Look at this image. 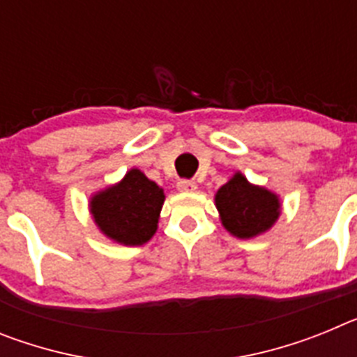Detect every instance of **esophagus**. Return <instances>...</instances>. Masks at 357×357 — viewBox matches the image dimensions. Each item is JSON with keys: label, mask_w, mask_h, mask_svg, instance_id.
I'll use <instances>...</instances> for the list:
<instances>
[{"label": "esophagus", "mask_w": 357, "mask_h": 357, "mask_svg": "<svg viewBox=\"0 0 357 357\" xmlns=\"http://www.w3.org/2000/svg\"><path fill=\"white\" fill-rule=\"evenodd\" d=\"M176 188H178V191H182V193H193V191H197V184H195L193 181H178Z\"/></svg>", "instance_id": "1"}]
</instances>
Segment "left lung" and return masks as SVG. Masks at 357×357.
I'll return each mask as SVG.
<instances>
[{
	"instance_id": "8db88e82",
	"label": "left lung",
	"mask_w": 357,
	"mask_h": 357,
	"mask_svg": "<svg viewBox=\"0 0 357 357\" xmlns=\"http://www.w3.org/2000/svg\"><path fill=\"white\" fill-rule=\"evenodd\" d=\"M216 209L222 225L239 239H250L272 229L280 214V200L266 188L254 185L236 173L218 189Z\"/></svg>"
}]
</instances>
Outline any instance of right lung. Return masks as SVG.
<instances>
[{"instance_id": "add662e5", "label": "right lung", "mask_w": 357, "mask_h": 357, "mask_svg": "<svg viewBox=\"0 0 357 357\" xmlns=\"http://www.w3.org/2000/svg\"><path fill=\"white\" fill-rule=\"evenodd\" d=\"M164 198L162 188L134 168L121 182L93 195L89 207L94 223L107 238L139 247L155 234Z\"/></svg>"}]
</instances>
